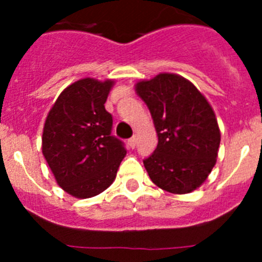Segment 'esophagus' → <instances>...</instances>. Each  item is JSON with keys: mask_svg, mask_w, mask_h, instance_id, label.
Listing matches in <instances>:
<instances>
[{"mask_svg": "<svg viewBox=\"0 0 262 262\" xmlns=\"http://www.w3.org/2000/svg\"><path fill=\"white\" fill-rule=\"evenodd\" d=\"M128 145L131 148H135V145H136V138H135V136L129 139V140H128Z\"/></svg>", "mask_w": 262, "mask_h": 262, "instance_id": "1", "label": "esophagus"}]
</instances>
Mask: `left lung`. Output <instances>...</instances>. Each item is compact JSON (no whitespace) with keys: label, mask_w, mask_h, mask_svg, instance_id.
<instances>
[{"label":"left lung","mask_w":262,"mask_h":262,"mask_svg":"<svg viewBox=\"0 0 262 262\" xmlns=\"http://www.w3.org/2000/svg\"><path fill=\"white\" fill-rule=\"evenodd\" d=\"M135 92L149 108L159 136L155 152L143 161L148 176L169 193H191L216 163L221 129L211 105L174 73L139 81Z\"/></svg>","instance_id":"1"}]
</instances>
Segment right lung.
Wrapping results in <instances>:
<instances>
[{
    "label": "right lung",
    "instance_id": "1",
    "mask_svg": "<svg viewBox=\"0 0 262 262\" xmlns=\"http://www.w3.org/2000/svg\"><path fill=\"white\" fill-rule=\"evenodd\" d=\"M113 80L81 78L62 90L46 119L41 152L57 185L76 198H92L114 182L126 149L111 135L105 108Z\"/></svg>",
    "mask_w": 262,
    "mask_h": 262
}]
</instances>
